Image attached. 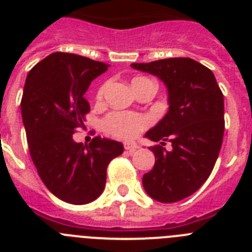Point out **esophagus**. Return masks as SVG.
I'll use <instances>...</instances> for the list:
<instances>
[{
  "label": "esophagus",
  "instance_id": "esophagus-1",
  "mask_svg": "<svg viewBox=\"0 0 252 252\" xmlns=\"http://www.w3.org/2000/svg\"><path fill=\"white\" fill-rule=\"evenodd\" d=\"M124 148H125V150L130 151V153H133V151L139 149V146H137V144H135V142H125Z\"/></svg>",
  "mask_w": 252,
  "mask_h": 252
}]
</instances>
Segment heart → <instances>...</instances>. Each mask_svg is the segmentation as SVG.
I'll return each mask as SVG.
<instances>
[{
    "mask_svg": "<svg viewBox=\"0 0 252 252\" xmlns=\"http://www.w3.org/2000/svg\"><path fill=\"white\" fill-rule=\"evenodd\" d=\"M136 79H141V77L133 78V81H136ZM104 90H106V87L99 88L98 93H97V99L103 98ZM103 126L104 130L111 133L112 136L130 140L135 139L141 131L148 127L149 120L145 116L137 115V113L120 111V112H112L107 116L103 121Z\"/></svg>",
    "mask_w": 252,
    "mask_h": 252,
    "instance_id": "obj_1",
    "label": "heart"
}]
</instances>
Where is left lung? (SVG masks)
<instances>
[{"label": "left lung", "mask_w": 252, "mask_h": 252, "mask_svg": "<svg viewBox=\"0 0 252 252\" xmlns=\"http://www.w3.org/2000/svg\"><path fill=\"white\" fill-rule=\"evenodd\" d=\"M133 69L157 75L168 88L169 111L145 136L161 145L151 146L155 165L142 177L153 199L173 203L192 195L212 173L221 150L224 104L215 74L190 58H169L133 63ZM162 141L172 142L168 152Z\"/></svg>", "instance_id": "1"}]
</instances>
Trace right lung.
Returning <instances> with one entry per match:
<instances>
[{"label": "right lung", "instance_id": "add662e5", "mask_svg": "<svg viewBox=\"0 0 252 252\" xmlns=\"http://www.w3.org/2000/svg\"><path fill=\"white\" fill-rule=\"evenodd\" d=\"M108 64L69 53H53L29 72L21 99L31 159L55 197L87 204L103 192L107 166L124 153L119 141L97 136L83 145L73 140L91 107L84 98Z\"/></svg>", "mask_w": 252, "mask_h": 252}]
</instances>
